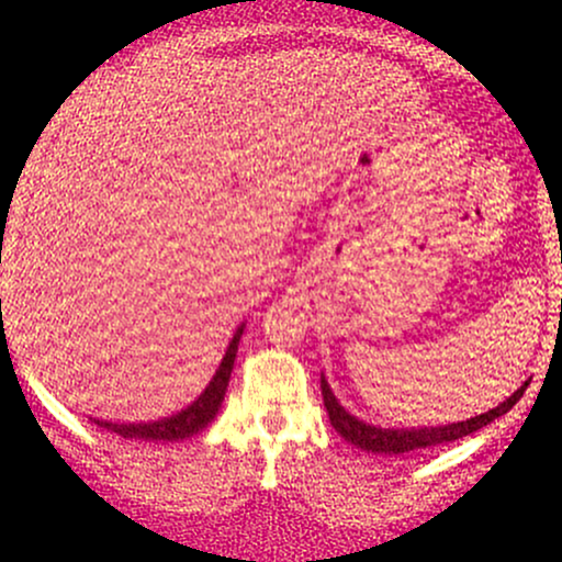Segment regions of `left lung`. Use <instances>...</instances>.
Listing matches in <instances>:
<instances>
[{"mask_svg": "<svg viewBox=\"0 0 562 562\" xmlns=\"http://www.w3.org/2000/svg\"><path fill=\"white\" fill-rule=\"evenodd\" d=\"M528 383H531V380H526L513 396L505 398L499 406H494V409L483 412V415H475L470 417V420L451 423V425H430V428H380V425L359 420L357 415H351V412L335 398V393L330 389V383L325 380V375H322V398H325V409L327 415H330L333 428L338 430L348 443H353L357 449L372 451V454H406V451L441 447V443L457 441V438L475 434V430H481L483 425L494 423L496 417L507 415V412L520 402V396H524Z\"/></svg>", "mask_w": 562, "mask_h": 562, "instance_id": "1", "label": "left lung"}]
</instances>
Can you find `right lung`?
I'll use <instances>...</instances> for the list:
<instances>
[{
	"label": "right lung",
	"instance_id": "obj_1",
	"mask_svg": "<svg viewBox=\"0 0 562 562\" xmlns=\"http://www.w3.org/2000/svg\"><path fill=\"white\" fill-rule=\"evenodd\" d=\"M243 330L245 325L237 327L235 335H232L227 351H224V359L222 364H218L216 375L211 378V383L205 385V391L200 393L195 402L184 406L182 412H177V415L171 417H160V420H150V423H111V420H94V423L100 425V428L113 430V434L132 438V441H182V438L195 436L198 430H203L205 425L214 420L216 412L222 409L224 393H227Z\"/></svg>",
	"mask_w": 562,
	"mask_h": 562
}]
</instances>
